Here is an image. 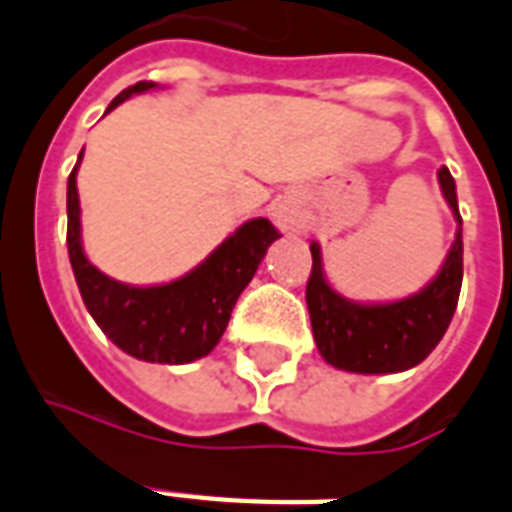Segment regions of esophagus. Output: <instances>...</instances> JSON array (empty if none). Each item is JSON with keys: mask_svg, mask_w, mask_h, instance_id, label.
Returning a JSON list of instances; mask_svg holds the SVG:
<instances>
[{"mask_svg": "<svg viewBox=\"0 0 512 512\" xmlns=\"http://www.w3.org/2000/svg\"><path fill=\"white\" fill-rule=\"evenodd\" d=\"M276 223H279L281 231H295L297 228L295 217H289L287 212H276Z\"/></svg>", "mask_w": 512, "mask_h": 512, "instance_id": "obj_1", "label": "esophagus"}]
</instances>
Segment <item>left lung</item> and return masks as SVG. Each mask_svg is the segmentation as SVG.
<instances>
[{"label":"left lung","instance_id":"left-lung-1","mask_svg":"<svg viewBox=\"0 0 512 512\" xmlns=\"http://www.w3.org/2000/svg\"><path fill=\"white\" fill-rule=\"evenodd\" d=\"M438 183L460 228L438 276L417 295L382 305L345 300L327 284L321 249L319 244H311L313 268L305 300L311 313L313 340L327 364L358 374L404 372L425 361L430 350L441 342L460 300L462 217L457 209V185L446 167L438 170Z\"/></svg>","mask_w":512,"mask_h":512}]
</instances>
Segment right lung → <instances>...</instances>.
I'll return each instance as SVG.
<instances>
[{"label": "right lung", "mask_w": 512, "mask_h": 512, "mask_svg": "<svg viewBox=\"0 0 512 512\" xmlns=\"http://www.w3.org/2000/svg\"><path fill=\"white\" fill-rule=\"evenodd\" d=\"M154 82H138L111 100L114 111L138 92L154 90ZM106 111V114H108ZM82 162V154H79ZM68 175V257L87 311L103 335L124 353L151 364H188L207 356L223 337L231 311L244 292L268 247L281 233L265 217L236 228L212 255L180 279L159 287H130L100 273L84 257L76 170Z\"/></svg>", "instance_id": "1"}]
</instances>
